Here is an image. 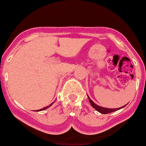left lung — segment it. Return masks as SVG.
Segmentation results:
<instances>
[{"label":"left lung","instance_id":"left-lung-1","mask_svg":"<svg viewBox=\"0 0 146 146\" xmlns=\"http://www.w3.org/2000/svg\"><path fill=\"white\" fill-rule=\"evenodd\" d=\"M88 99H89V101H90V104H91L92 107L94 108L95 109H96V111H98V112H100V113H103V114H107V113H112V112H114V111H118V110H119V109H121L122 108L125 107V106H123V107L121 108H115V109H111V108H103V107H100V106H98V105L95 104L94 103H93V101H92L91 100H90V98L88 97ZM126 106V105H125Z\"/></svg>","mask_w":146,"mask_h":146}]
</instances>
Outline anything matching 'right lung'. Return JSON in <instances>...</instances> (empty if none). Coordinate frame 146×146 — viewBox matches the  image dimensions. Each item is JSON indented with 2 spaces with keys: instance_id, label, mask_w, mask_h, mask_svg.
Wrapping results in <instances>:
<instances>
[{
  "instance_id": "1",
  "label": "right lung",
  "mask_w": 146,
  "mask_h": 146,
  "mask_svg": "<svg viewBox=\"0 0 146 146\" xmlns=\"http://www.w3.org/2000/svg\"><path fill=\"white\" fill-rule=\"evenodd\" d=\"M52 104H53V103H52ZM52 104H50V106H47V107L44 108H43V109H40V110H38V111H43V110H45V109H46V108H48V107H50V106H51Z\"/></svg>"
}]
</instances>
